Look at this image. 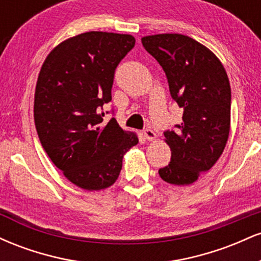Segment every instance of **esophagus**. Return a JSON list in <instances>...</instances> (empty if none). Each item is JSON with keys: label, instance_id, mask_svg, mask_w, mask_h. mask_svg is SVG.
I'll return each instance as SVG.
<instances>
[{"label": "esophagus", "instance_id": "esophagus-1", "mask_svg": "<svg viewBox=\"0 0 261 261\" xmlns=\"http://www.w3.org/2000/svg\"><path fill=\"white\" fill-rule=\"evenodd\" d=\"M143 136H145V139L147 141H153L157 139V135L153 130H149V128H146L145 131H143Z\"/></svg>", "mask_w": 261, "mask_h": 261}]
</instances>
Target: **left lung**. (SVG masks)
I'll return each mask as SVG.
<instances>
[{
  "label": "left lung",
  "mask_w": 261,
  "mask_h": 261,
  "mask_svg": "<svg viewBox=\"0 0 261 261\" xmlns=\"http://www.w3.org/2000/svg\"><path fill=\"white\" fill-rule=\"evenodd\" d=\"M141 43L162 66L170 95L184 110L181 124L164 133L172 158L158 173L169 184H193L214 167L228 140V76L208 47L187 35H147Z\"/></svg>",
  "instance_id": "1"
}]
</instances>
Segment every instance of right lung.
I'll use <instances>...</instances> for the list:
<instances>
[{
    "label": "right lung",
    "instance_id": "add662e5",
    "mask_svg": "<svg viewBox=\"0 0 261 261\" xmlns=\"http://www.w3.org/2000/svg\"><path fill=\"white\" fill-rule=\"evenodd\" d=\"M135 45L130 34L87 32L56 45L39 72L34 122L41 146L72 184L85 190L112 187L124 154L139 143L115 119L103 125L116 66Z\"/></svg>",
    "mask_w": 261,
    "mask_h": 261
}]
</instances>
